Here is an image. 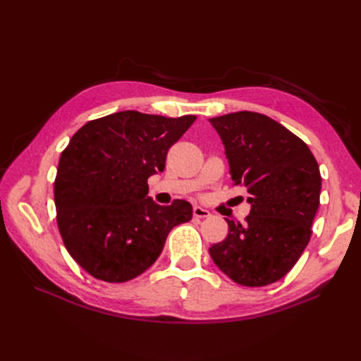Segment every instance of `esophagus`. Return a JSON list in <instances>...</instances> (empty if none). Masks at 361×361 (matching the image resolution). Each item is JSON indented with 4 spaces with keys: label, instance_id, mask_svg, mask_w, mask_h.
Returning <instances> with one entry per match:
<instances>
[{
    "label": "esophagus",
    "instance_id": "obj_1",
    "mask_svg": "<svg viewBox=\"0 0 361 361\" xmlns=\"http://www.w3.org/2000/svg\"><path fill=\"white\" fill-rule=\"evenodd\" d=\"M192 215L195 218H207V216H211V212L207 209H203V207H200V206H195L192 209Z\"/></svg>",
    "mask_w": 361,
    "mask_h": 361
}]
</instances>
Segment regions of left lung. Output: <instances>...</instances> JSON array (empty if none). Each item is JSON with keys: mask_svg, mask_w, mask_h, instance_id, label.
Wrapping results in <instances>:
<instances>
[{"mask_svg": "<svg viewBox=\"0 0 361 361\" xmlns=\"http://www.w3.org/2000/svg\"><path fill=\"white\" fill-rule=\"evenodd\" d=\"M223 140L233 185L244 187L245 223L226 220L214 264L238 285L267 286L285 277L312 236L322 178L309 146L265 114L238 111L209 118Z\"/></svg>", "mask_w": 361, "mask_h": 361, "instance_id": "left-lung-1", "label": "left lung"}]
</instances>
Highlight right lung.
I'll return each mask as SVG.
<instances>
[{
    "instance_id": "add662e5",
    "label": "right lung",
    "mask_w": 361,
    "mask_h": 361,
    "mask_svg": "<svg viewBox=\"0 0 361 361\" xmlns=\"http://www.w3.org/2000/svg\"><path fill=\"white\" fill-rule=\"evenodd\" d=\"M195 116L120 111L90 120L61 152L54 182L57 226L69 255L97 280L125 283L154 265L174 226L192 207L147 197V179Z\"/></svg>"
}]
</instances>
